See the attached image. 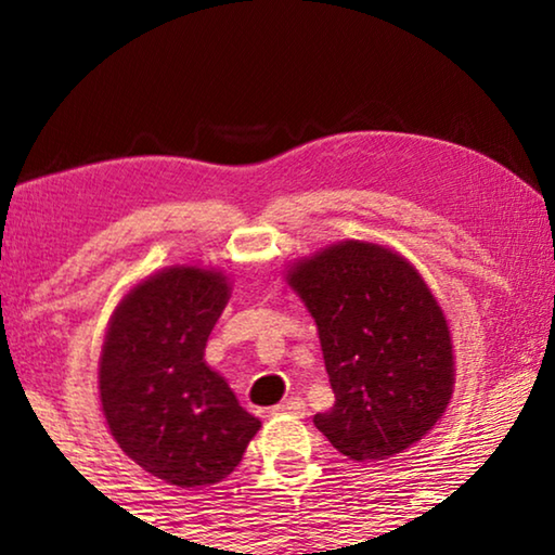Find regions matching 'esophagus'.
<instances>
[{
  "instance_id": "esophagus-1",
  "label": "esophagus",
  "mask_w": 555,
  "mask_h": 555,
  "mask_svg": "<svg viewBox=\"0 0 555 555\" xmlns=\"http://www.w3.org/2000/svg\"><path fill=\"white\" fill-rule=\"evenodd\" d=\"M272 414H293V416H302V414H306V401H302L300 397L285 399V401H280L278 406H272Z\"/></svg>"
}]
</instances>
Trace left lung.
<instances>
[{
    "label": "left lung",
    "instance_id": "obj_1",
    "mask_svg": "<svg viewBox=\"0 0 555 555\" xmlns=\"http://www.w3.org/2000/svg\"><path fill=\"white\" fill-rule=\"evenodd\" d=\"M315 318L336 404L315 427L356 462L420 442L452 399L447 318L414 264L389 247L348 240L287 270Z\"/></svg>",
    "mask_w": 555,
    "mask_h": 555
}]
</instances>
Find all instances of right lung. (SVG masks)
<instances>
[{"mask_svg": "<svg viewBox=\"0 0 555 555\" xmlns=\"http://www.w3.org/2000/svg\"><path fill=\"white\" fill-rule=\"evenodd\" d=\"M230 300L222 272L166 268L120 300L103 340L98 389L120 450L177 488L222 482L260 420L204 361Z\"/></svg>", "mask_w": 555, "mask_h": 555, "instance_id": "add662e5", "label": "right lung"}]
</instances>
